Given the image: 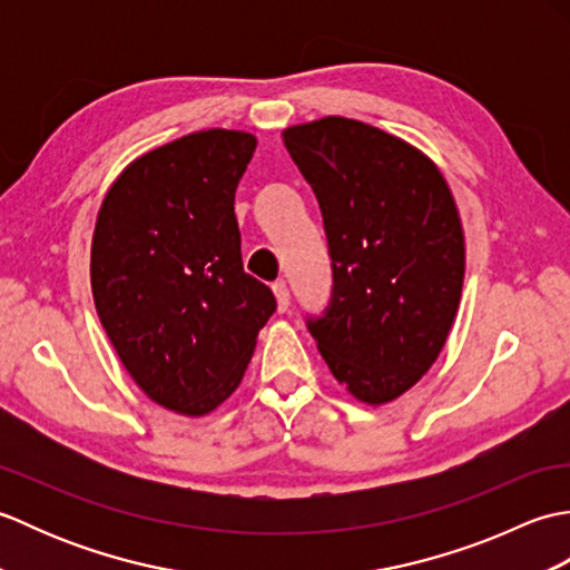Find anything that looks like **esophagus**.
Listing matches in <instances>:
<instances>
[{
	"label": "esophagus",
	"mask_w": 570,
	"mask_h": 570,
	"mask_svg": "<svg viewBox=\"0 0 570 570\" xmlns=\"http://www.w3.org/2000/svg\"><path fill=\"white\" fill-rule=\"evenodd\" d=\"M272 292H274V298H276V308H278V313L288 311V304H292V296H288V288H286V284H284V282H274Z\"/></svg>",
	"instance_id": "obj_1"
}]
</instances>
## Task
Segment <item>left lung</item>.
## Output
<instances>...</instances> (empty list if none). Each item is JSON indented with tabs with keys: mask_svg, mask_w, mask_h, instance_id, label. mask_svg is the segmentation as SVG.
Wrapping results in <instances>:
<instances>
[{
	"mask_svg": "<svg viewBox=\"0 0 570 570\" xmlns=\"http://www.w3.org/2000/svg\"><path fill=\"white\" fill-rule=\"evenodd\" d=\"M313 188L333 259V296L308 318L325 365L355 399L394 402L431 370L465 276L453 193L426 154L347 117L284 129Z\"/></svg>",
	"mask_w": 570,
	"mask_h": 570,
	"instance_id": "left-lung-1",
	"label": "left lung"
}]
</instances>
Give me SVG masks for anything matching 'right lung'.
I'll list each match as a JSON object with an SVG mask.
<instances>
[{
    "instance_id": "1",
    "label": "right lung",
    "mask_w": 570,
    "mask_h": 570,
    "mask_svg": "<svg viewBox=\"0 0 570 570\" xmlns=\"http://www.w3.org/2000/svg\"><path fill=\"white\" fill-rule=\"evenodd\" d=\"M249 131L205 129L147 151L107 190L90 249L102 328L151 402L205 416L233 394L276 311L242 269L235 190Z\"/></svg>"
}]
</instances>
